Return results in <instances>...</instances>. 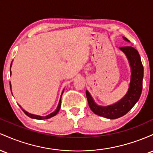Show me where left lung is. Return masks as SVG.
<instances>
[{
  "instance_id": "8db88e82",
  "label": "left lung",
  "mask_w": 153,
  "mask_h": 153,
  "mask_svg": "<svg viewBox=\"0 0 153 153\" xmlns=\"http://www.w3.org/2000/svg\"><path fill=\"white\" fill-rule=\"evenodd\" d=\"M123 38L125 40L128 41L126 37ZM120 49L127 56L131 69L129 88L124 97L118 101L117 103L112 105L101 107L95 103L88 91H86L89 106L92 112L100 116H103L111 119L120 118L127 114L139 100L142 90L144 68L138 51L131 46L121 47Z\"/></svg>"
}]
</instances>
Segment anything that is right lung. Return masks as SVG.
Here are the masks:
<instances>
[{"mask_svg":"<svg viewBox=\"0 0 153 153\" xmlns=\"http://www.w3.org/2000/svg\"><path fill=\"white\" fill-rule=\"evenodd\" d=\"M10 88H11V83H10ZM63 92H62V94H63ZM61 99H60L59 103H58V107H57V109H56V111H54V112H53L52 114L48 115V116H37V115H33V114H29L28 112H27V111H25V110H23L22 108V111H24V113H25V114L26 115H27V116H28L29 117H30V118H35V119H39V120L48 119V118H51V117H53V116H56V115L58 114V111H59L60 108H61Z\"/></svg>","mask_w":153,"mask_h":153,"instance_id":"add662e5","label":"right lung"}]
</instances>
